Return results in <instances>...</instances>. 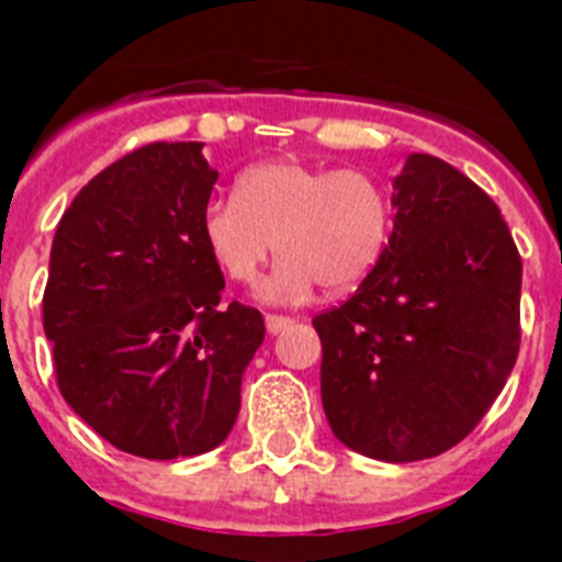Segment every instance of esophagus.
Listing matches in <instances>:
<instances>
[{"mask_svg":"<svg viewBox=\"0 0 562 562\" xmlns=\"http://www.w3.org/2000/svg\"><path fill=\"white\" fill-rule=\"evenodd\" d=\"M294 322V316H282V314H266V328L271 330V334H280V330H285L288 325Z\"/></svg>","mask_w":562,"mask_h":562,"instance_id":"1","label":"esophagus"}]
</instances>
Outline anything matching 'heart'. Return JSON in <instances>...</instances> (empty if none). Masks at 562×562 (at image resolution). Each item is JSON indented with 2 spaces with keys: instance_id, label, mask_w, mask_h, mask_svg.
Instances as JSON below:
<instances>
[{
  "instance_id": "b5f03b06",
  "label": "heart",
  "mask_w": 562,
  "mask_h": 562,
  "mask_svg": "<svg viewBox=\"0 0 562 562\" xmlns=\"http://www.w3.org/2000/svg\"><path fill=\"white\" fill-rule=\"evenodd\" d=\"M393 228L387 187L368 169L268 160L237 178L234 198L203 212V243L232 282L254 285L271 254L282 257L274 296H302L314 282L339 294L382 260Z\"/></svg>"
}]
</instances>
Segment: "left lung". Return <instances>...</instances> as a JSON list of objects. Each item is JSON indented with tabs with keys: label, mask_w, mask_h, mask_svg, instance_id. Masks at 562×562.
I'll list each match as a JSON object with an SVG mask.
<instances>
[{
	"label": "left lung",
	"mask_w": 562,
	"mask_h": 562,
	"mask_svg": "<svg viewBox=\"0 0 562 562\" xmlns=\"http://www.w3.org/2000/svg\"><path fill=\"white\" fill-rule=\"evenodd\" d=\"M393 203L382 260L314 328L334 436L404 463L463 441L504 390L524 262L495 200L447 160L413 155Z\"/></svg>",
	"instance_id": "8db88e82"
}]
</instances>
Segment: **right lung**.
I'll list each match as a JSON object with an SVG mask.
<instances>
[{
	"mask_svg": "<svg viewBox=\"0 0 562 562\" xmlns=\"http://www.w3.org/2000/svg\"><path fill=\"white\" fill-rule=\"evenodd\" d=\"M194 140H155L76 194L50 248L42 322L65 402L104 441L149 461L232 432L266 322L223 305L203 243L217 169Z\"/></svg>",
	"mask_w": 562,
	"mask_h": 562,
	"instance_id": "1",
	"label": "right lung"
}]
</instances>
